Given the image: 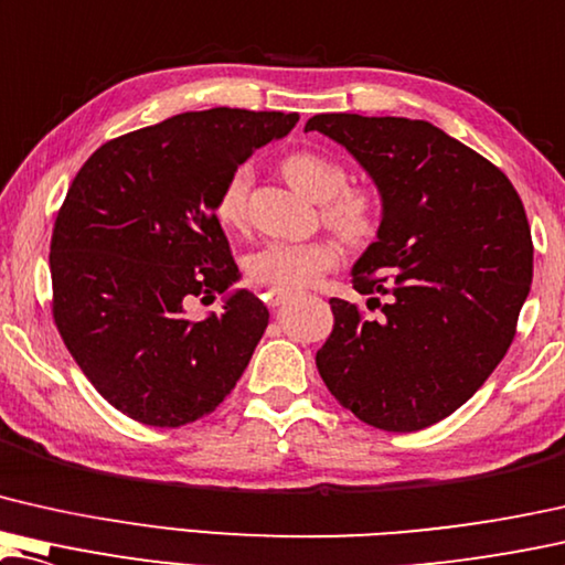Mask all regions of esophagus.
Wrapping results in <instances>:
<instances>
[{"instance_id":"1","label":"esophagus","mask_w":565,"mask_h":565,"mask_svg":"<svg viewBox=\"0 0 565 565\" xmlns=\"http://www.w3.org/2000/svg\"><path fill=\"white\" fill-rule=\"evenodd\" d=\"M292 296H296V292H292V290H269L267 292V302L275 308V306H282V302L288 300V298H292Z\"/></svg>"}]
</instances>
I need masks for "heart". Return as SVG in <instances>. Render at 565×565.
Returning a JSON list of instances; mask_svg holds the SVG:
<instances>
[{
    "instance_id": "obj_1",
    "label": "heart",
    "mask_w": 565,
    "mask_h": 565,
    "mask_svg": "<svg viewBox=\"0 0 565 565\" xmlns=\"http://www.w3.org/2000/svg\"><path fill=\"white\" fill-rule=\"evenodd\" d=\"M282 175L300 193L321 201V216L347 242H366L380 226V193L372 185L347 183V170L331 154L318 150H292L280 162ZM255 183L252 166H239L226 175L216 195V218L226 228L247 222L249 191ZM341 249L329 236L308 242H267L252 252L247 275L269 290H300L339 265Z\"/></svg>"
}]
</instances>
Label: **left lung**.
Masks as SVG:
<instances>
[{"label": "left lung", "mask_w": 565, "mask_h": 565, "mask_svg": "<svg viewBox=\"0 0 565 565\" xmlns=\"http://www.w3.org/2000/svg\"><path fill=\"white\" fill-rule=\"evenodd\" d=\"M382 193L377 242L331 298L316 351L341 407L387 433L448 418L489 380L518 333L533 280L525 206L500 168L423 119L316 114Z\"/></svg>", "instance_id": "1"}]
</instances>
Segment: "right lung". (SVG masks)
I'll list each match as a JSON object with an SVG mask.
<instances>
[{"instance_id": "add662e5", "label": "right lung", "mask_w": 565, "mask_h": 565, "mask_svg": "<svg viewBox=\"0 0 565 565\" xmlns=\"http://www.w3.org/2000/svg\"><path fill=\"white\" fill-rule=\"evenodd\" d=\"M296 125L282 111H185L104 142L73 178L51 239L53 321L127 418L181 428L214 413L247 370L265 302L239 290L209 318L185 306L239 277L218 188Z\"/></svg>"}]
</instances>
